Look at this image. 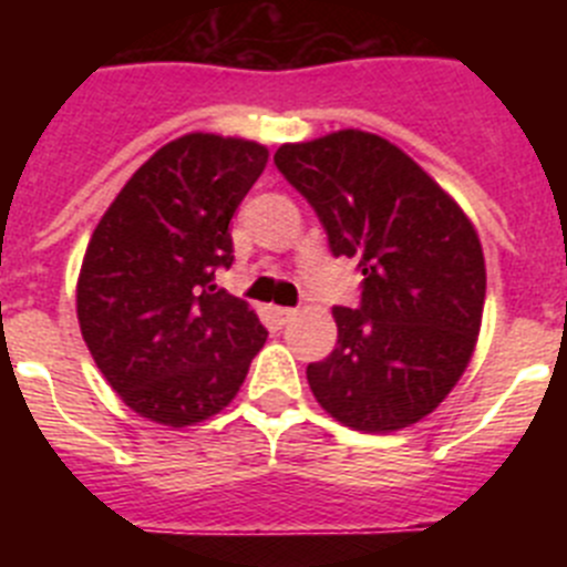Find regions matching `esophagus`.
<instances>
[{
	"instance_id": "34e87169",
	"label": "esophagus",
	"mask_w": 567,
	"mask_h": 567,
	"mask_svg": "<svg viewBox=\"0 0 567 567\" xmlns=\"http://www.w3.org/2000/svg\"><path fill=\"white\" fill-rule=\"evenodd\" d=\"M295 315H298V309H292V307H278V309H275V318H278V323H289V320H292Z\"/></svg>"
}]
</instances>
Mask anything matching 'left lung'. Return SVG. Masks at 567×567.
I'll use <instances>...</instances> for the list:
<instances>
[{"label":"left lung","instance_id":"1","mask_svg":"<svg viewBox=\"0 0 567 567\" xmlns=\"http://www.w3.org/2000/svg\"><path fill=\"white\" fill-rule=\"evenodd\" d=\"M275 167L358 260L360 303L334 307L338 346L307 365L318 403L358 432H398L434 412L468 365L485 260L463 209L385 138L340 130L284 144Z\"/></svg>","mask_w":567,"mask_h":567}]
</instances>
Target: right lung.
<instances>
[{
    "mask_svg": "<svg viewBox=\"0 0 567 567\" xmlns=\"http://www.w3.org/2000/svg\"><path fill=\"white\" fill-rule=\"evenodd\" d=\"M267 158L244 138L182 135L135 169L90 238L79 327L142 417L173 429L213 417L267 343L247 300L215 287L235 260L229 221Z\"/></svg>",
    "mask_w": 567,
    "mask_h": 567,
    "instance_id": "obj_1",
    "label": "right lung"
}]
</instances>
